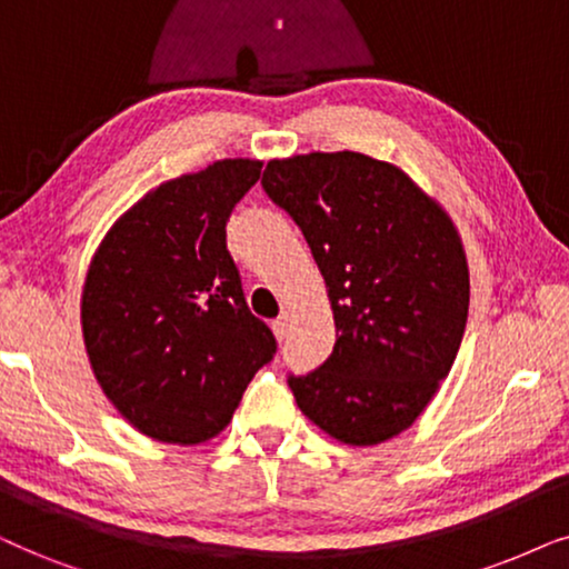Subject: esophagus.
I'll return each instance as SVG.
<instances>
[{"mask_svg":"<svg viewBox=\"0 0 569 569\" xmlns=\"http://www.w3.org/2000/svg\"><path fill=\"white\" fill-rule=\"evenodd\" d=\"M289 322H291V315L286 312V309H283V312H280L278 320H272V332H276L278 340L286 338V332H289Z\"/></svg>","mask_w":569,"mask_h":569,"instance_id":"obj_1","label":"esophagus"}]
</instances>
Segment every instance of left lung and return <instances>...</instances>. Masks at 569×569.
<instances>
[{
    "label": "left lung",
    "mask_w": 569,
    "mask_h": 569,
    "mask_svg": "<svg viewBox=\"0 0 569 569\" xmlns=\"http://www.w3.org/2000/svg\"><path fill=\"white\" fill-rule=\"evenodd\" d=\"M262 189L305 233L338 332L322 367L289 377L297 406L338 442L392 439L463 340L471 286L458 229L406 171L353 150L276 158Z\"/></svg>",
    "instance_id": "left-lung-1"
}]
</instances>
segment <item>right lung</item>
I'll return each mask as SVG.
<instances>
[{"mask_svg":"<svg viewBox=\"0 0 569 569\" xmlns=\"http://www.w3.org/2000/svg\"><path fill=\"white\" fill-rule=\"evenodd\" d=\"M260 171L262 161L223 158L163 181L90 260L80 301L90 367L113 408L158 442L221 435L278 348L226 249V221Z\"/></svg>","mask_w":569,"mask_h":569,"instance_id":"add662e5","label":"right lung"}]
</instances>
